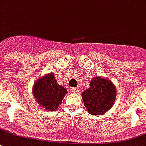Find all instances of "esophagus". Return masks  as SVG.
Here are the masks:
<instances>
[{"instance_id":"1","label":"esophagus","mask_w":146,"mask_h":146,"mask_svg":"<svg viewBox=\"0 0 146 146\" xmlns=\"http://www.w3.org/2000/svg\"><path fill=\"white\" fill-rule=\"evenodd\" d=\"M72 91H73V93H78L79 92V90H78V88H76V87H73V88H72Z\"/></svg>"}]
</instances>
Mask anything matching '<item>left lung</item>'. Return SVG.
Masks as SVG:
<instances>
[{"instance_id":"left-lung-1","label":"left lung","mask_w":146,"mask_h":146,"mask_svg":"<svg viewBox=\"0 0 146 146\" xmlns=\"http://www.w3.org/2000/svg\"><path fill=\"white\" fill-rule=\"evenodd\" d=\"M82 98L90 114L99 115L104 114L114 104L116 89L108 80L95 77L91 80L89 88L82 93Z\"/></svg>"}]
</instances>
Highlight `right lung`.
I'll return each instance as SVG.
<instances>
[{
  "label": "right lung",
  "mask_w": 146,
  "mask_h": 146,
  "mask_svg": "<svg viewBox=\"0 0 146 146\" xmlns=\"http://www.w3.org/2000/svg\"><path fill=\"white\" fill-rule=\"evenodd\" d=\"M67 90L57 84L52 73L38 80L33 87V94L40 106L46 110L56 111Z\"/></svg>",
  "instance_id": "obj_1"
}]
</instances>
